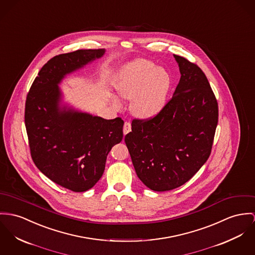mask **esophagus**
<instances>
[{
	"instance_id": "obj_1",
	"label": "esophagus",
	"mask_w": 255,
	"mask_h": 255,
	"mask_svg": "<svg viewBox=\"0 0 255 255\" xmlns=\"http://www.w3.org/2000/svg\"><path fill=\"white\" fill-rule=\"evenodd\" d=\"M130 131H131V123L126 121V122L124 123V126H123V133H124V135H126V134H128Z\"/></svg>"
}]
</instances>
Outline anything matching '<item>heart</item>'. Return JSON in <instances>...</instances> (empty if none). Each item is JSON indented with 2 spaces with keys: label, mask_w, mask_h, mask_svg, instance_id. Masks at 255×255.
Returning <instances> with one entry per match:
<instances>
[{
  "label": "heart",
  "mask_w": 255,
  "mask_h": 255,
  "mask_svg": "<svg viewBox=\"0 0 255 255\" xmlns=\"http://www.w3.org/2000/svg\"><path fill=\"white\" fill-rule=\"evenodd\" d=\"M171 88V78L166 70L141 59L127 66L119 75L116 89L123 99H132L131 111L140 118H151L164 108ZM115 107L120 102L114 99Z\"/></svg>",
  "instance_id": "obj_1"
}]
</instances>
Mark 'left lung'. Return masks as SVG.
Wrapping results in <instances>:
<instances>
[{"instance_id": "obj_1", "label": "left lung", "mask_w": 255, "mask_h": 255, "mask_svg": "<svg viewBox=\"0 0 255 255\" xmlns=\"http://www.w3.org/2000/svg\"><path fill=\"white\" fill-rule=\"evenodd\" d=\"M180 79L174 96L148 119H133L125 143L144 185L169 191L188 181L211 155L218 105L204 72L174 55Z\"/></svg>"}]
</instances>
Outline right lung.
I'll return each mask as SVG.
<instances>
[{"label":"right lung","instance_id":"obj_1","mask_svg":"<svg viewBox=\"0 0 255 255\" xmlns=\"http://www.w3.org/2000/svg\"><path fill=\"white\" fill-rule=\"evenodd\" d=\"M104 53V49H79L54 56L40 69L26 98L25 126L35 165L74 192L90 189L103 176L109 152L122 140L124 121L60 109L58 84Z\"/></svg>","mask_w":255,"mask_h":255}]
</instances>
